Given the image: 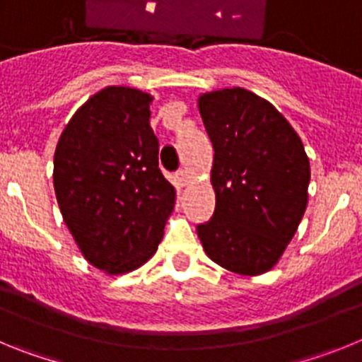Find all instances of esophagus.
Instances as JSON below:
<instances>
[{
    "label": "esophagus",
    "instance_id": "esophagus-1",
    "mask_svg": "<svg viewBox=\"0 0 362 362\" xmlns=\"http://www.w3.org/2000/svg\"><path fill=\"white\" fill-rule=\"evenodd\" d=\"M177 179H179V183H181V185H187L188 181H190V174H188L185 168H181V170L177 172Z\"/></svg>",
    "mask_w": 362,
    "mask_h": 362
}]
</instances>
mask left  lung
<instances>
[{"label": "left lung", "instance_id": "obj_1", "mask_svg": "<svg viewBox=\"0 0 362 362\" xmlns=\"http://www.w3.org/2000/svg\"><path fill=\"white\" fill-rule=\"evenodd\" d=\"M199 112L214 146L216 210L197 235L214 263L257 276L279 261L306 210L305 146L274 105L245 88L203 94Z\"/></svg>", "mask_w": 362, "mask_h": 362}]
</instances>
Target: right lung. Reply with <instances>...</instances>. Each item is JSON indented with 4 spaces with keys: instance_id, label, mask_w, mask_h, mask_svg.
I'll use <instances>...</instances> for the list:
<instances>
[{
    "instance_id": "obj_1",
    "label": "right lung",
    "mask_w": 362,
    "mask_h": 362,
    "mask_svg": "<svg viewBox=\"0 0 362 362\" xmlns=\"http://www.w3.org/2000/svg\"><path fill=\"white\" fill-rule=\"evenodd\" d=\"M148 94L107 86L72 116L54 153V190L74 241L108 274L158 250L175 190L159 168Z\"/></svg>"
}]
</instances>
